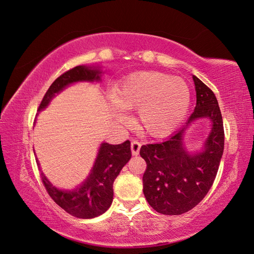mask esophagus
Instances as JSON below:
<instances>
[{
    "instance_id": "esophagus-1",
    "label": "esophagus",
    "mask_w": 254,
    "mask_h": 254,
    "mask_svg": "<svg viewBox=\"0 0 254 254\" xmlns=\"http://www.w3.org/2000/svg\"><path fill=\"white\" fill-rule=\"evenodd\" d=\"M140 148H141V142L133 140L131 141V151L133 156H137L140 152Z\"/></svg>"
}]
</instances>
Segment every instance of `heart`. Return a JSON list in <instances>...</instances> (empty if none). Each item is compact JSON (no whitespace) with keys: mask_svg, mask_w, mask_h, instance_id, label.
I'll return each mask as SVG.
<instances>
[{"mask_svg":"<svg viewBox=\"0 0 254 254\" xmlns=\"http://www.w3.org/2000/svg\"><path fill=\"white\" fill-rule=\"evenodd\" d=\"M190 92L187 81L164 73L137 72L114 89L112 102L124 110L136 109V125L153 137H163L178 127L188 112Z\"/></svg>","mask_w":254,"mask_h":254,"instance_id":"b5f03b06","label":"heart"}]
</instances>
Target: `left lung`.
Instances as JSON below:
<instances>
[{
  "mask_svg": "<svg viewBox=\"0 0 254 254\" xmlns=\"http://www.w3.org/2000/svg\"><path fill=\"white\" fill-rule=\"evenodd\" d=\"M193 80L197 103L186 125L168 139L140 149L147 164L143 193L152 209L164 215L187 213L202 200L213 186L224 152V123L216 96L195 75ZM200 118L211 122V132L203 150L190 154L183 136L191 123Z\"/></svg>",
  "mask_w": 254,
  "mask_h": 254,
  "instance_id": "8db88e82",
  "label": "left lung"
}]
</instances>
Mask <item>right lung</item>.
<instances>
[{
	"mask_svg": "<svg viewBox=\"0 0 254 254\" xmlns=\"http://www.w3.org/2000/svg\"><path fill=\"white\" fill-rule=\"evenodd\" d=\"M101 74V67L87 65H78L66 71L51 84L38 110L47 108L52 98L70 84L78 81H99ZM130 158L129 140L119 145L102 143L90 175L78 188L72 190H59L43 173L41 179L53 200L65 212L77 218H94L109 209L113 200V182Z\"/></svg>",
	"mask_w": 254,
	"mask_h": 254,
	"instance_id": "1",
	"label": "right lung"
}]
</instances>
